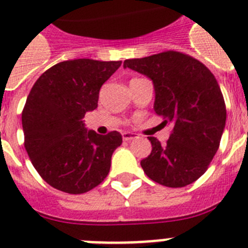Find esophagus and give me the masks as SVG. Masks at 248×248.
I'll use <instances>...</instances> for the list:
<instances>
[{
  "label": "esophagus",
  "instance_id": "1",
  "mask_svg": "<svg viewBox=\"0 0 248 248\" xmlns=\"http://www.w3.org/2000/svg\"><path fill=\"white\" fill-rule=\"evenodd\" d=\"M138 135L135 133H130V131H125V133H123V140L124 141H130V140L137 139Z\"/></svg>",
  "mask_w": 248,
  "mask_h": 248
}]
</instances>
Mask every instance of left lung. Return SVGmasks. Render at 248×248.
Wrapping results in <instances>:
<instances>
[{"label":"left lung","instance_id":"left-lung-1","mask_svg":"<svg viewBox=\"0 0 248 248\" xmlns=\"http://www.w3.org/2000/svg\"><path fill=\"white\" fill-rule=\"evenodd\" d=\"M124 68L144 74L154 84V110L171 125L166 144L154 137L151 153L140 161L151 180L184 187L209 168L226 125V105L210 69L187 54L168 50L124 61Z\"/></svg>","mask_w":248,"mask_h":248}]
</instances>
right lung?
Segmentation results:
<instances>
[{"mask_svg": "<svg viewBox=\"0 0 248 248\" xmlns=\"http://www.w3.org/2000/svg\"><path fill=\"white\" fill-rule=\"evenodd\" d=\"M120 64L65 61L46 71L31 89L22 111L25 148L37 172L54 189L84 194L109 174L122 134H97L85 128L83 118L97 108L102 85Z\"/></svg>", "mask_w": 248, "mask_h": 248, "instance_id": "right-lung-1", "label": "right lung"}]
</instances>
